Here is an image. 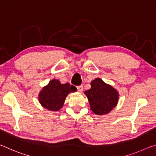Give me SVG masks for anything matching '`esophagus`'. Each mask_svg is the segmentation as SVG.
Listing matches in <instances>:
<instances>
[{
  "label": "esophagus",
  "instance_id": "obj_1",
  "mask_svg": "<svg viewBox=\"0 0 156 156\" xmlns=\"http://www.w3.org/2000/svg\"><path fill=\"white\" fill-rule=\"evenodd\" d=\"M76 88H77V90L79 92H80V93H81V92L83 91V86H76Z\"/></svg>",
  "mask_w": 156,
  "mask_h": 156
}]
</instances>
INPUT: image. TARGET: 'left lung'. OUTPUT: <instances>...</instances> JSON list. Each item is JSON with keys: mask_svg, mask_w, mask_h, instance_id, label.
<instances>
[{"mask_svg": "<svg viewBox=\"0 0 156 156\" xmlns=\"http://www.w3.org/2000/svg\"><path fill=\"white\" fill-rule=\"evenodd\" d=\"M90 85V89L84 92V94L87 96L92 111L99 115L108 114L117 104L118 92L100 78L92 81Z\"/></svg>", "mask_w": 156, "mask_h": 156, "instance_id": "left-lung-1", "label": "left lung"}]
</instances>
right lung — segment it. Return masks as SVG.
I'll list each match as a JSON object with an SVG mask.
<instances>
[{
  "instance_id": "add662e5",
  "label": "right lung",
  "mask_w": 156,
  "mask_h": 156,
  "mask_svg": "<svg viewBox=\"0 0 156 156\" xmlns=\"http://www.w3.org/2000/svg\"><path fill=\"white\" fill-rule=\"evenodd\" d=\"M76 88L70 83H61L58 80H51L39 93V101L43 107L49 111H57L62 108L66 97Z\"/></svg>"
}]
</instances>
